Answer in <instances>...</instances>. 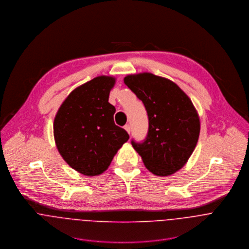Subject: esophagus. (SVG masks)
<instances>
[{
	"instance_id": "34e87169",
	"label": "esophagus",
	"mask_w": 249,
	"mask_h": 249,
	"mask_svg": "<svg viewBox=\"0 0 249 249\" xmlns=\"http://www.w3.org/2000/svg\"><path fill=\"white\" fill-rule=\"evenodd\" d=\"M124 129L127 131L128 134H130V130H131V129H130V125H129V124H125V125H124Z\"/></svg>"
}]
</instances>
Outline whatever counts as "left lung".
I'll use <instances>...</instances> for the list:
<instances>
[{
    "label": "left lung",
    "instance_id": "left-lung-1",
    "mask_svg": "<svg viewBox=\"0 0 249 249\" xmlns=\"http://www.w3.org/2000/svg\"><path fill=\"white\" fill-rule=\"evenodd\" d=\"M124 81L148 117L145 139L132 140V146L153 175L175 174L187 163L199 137V117L192 101L174 81L151 72L129 74Z\"/></svg>",
    "mask_w": 249,
    "mask_h": 249
}]
</instances>
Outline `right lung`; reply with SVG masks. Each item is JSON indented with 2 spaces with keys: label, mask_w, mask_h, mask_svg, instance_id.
<instances>
[{
  "label": "right lung",
  "mask_w": 249,
  "mask_h": 249,
  "mask_svg": "<svg viewBox=\"0 0 249 249\" xmlns=\"http://www.w3.org/2000/svg\"><path fill=\"white\" fill-rule=\"evenodd\" d=\"M116 78L101 75L78 86L59 107L53 121L56 147L76 172L95 177L106 172L129 139L115 124L116 108L108 103Z\"/></svg>",
  "instance_id": "add662e5"
}]
</instances>
